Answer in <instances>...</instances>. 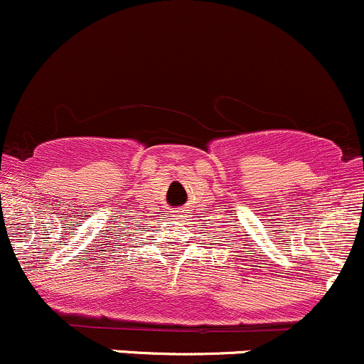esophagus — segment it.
<instances>
[{
  "label": "esophagus",
  "mask_w": 364,
  "mask_h": 364,
  "mask_svg": "<svg viewBox=\"0 0 364 364\" xmlns=\"http://www.w3.org/2000/svg\"><path fill=\"white\" fill-rule=\"evenodd\" d=\"M175 218H178V219H182V218H183V215H175Z\"/></svg>",
  "instance_id": "34e87169"
}]
</instances>
